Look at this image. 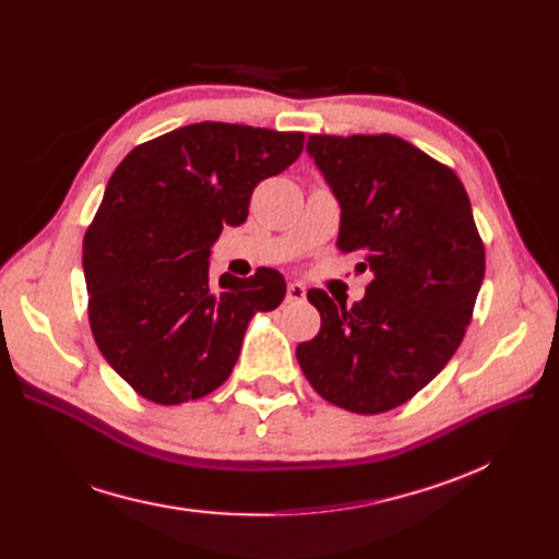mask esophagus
Wrapping results in <instances>:
<instances>
[{"label": "esophagus", "mask_w": 559, "mask_h": 559, "mask_svg": "<svg viewBox=\"0 0 559 559\" xmlns=\"http://www.w3.org/2000/svg\"><path fill=\"white\" fill-rule=\"evenodd\" d=\"M287 304H301L306 299V287L301 283H287Z\"/></svg>", "instance_id": "34e87169"}]
</instances>
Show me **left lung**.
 <instances>
[{
	"mask_svg": "<svg viewBox=\"0 0 559 559\" xmlns=\"http://www.w3.org/2000/svg\"><path fill=\"white\" fill-rule=\"evenodd\" d=\"M306 150L340 201V251L373 276L350 308L308 292L321 329L297 360L333 405L388 413L447 367L472 321L485 278L472 203L451 167L390 133L310 135Z\"/></svg>",
	"mask_w": 559,
	"mask_h": 559,
	"instance_id": "left-lung-1",
	"label": "left lung"
}]
</instances>
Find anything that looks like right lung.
Returning <instances> with one entry per match:
<instances>
[{"label": "right lung", "mask_w": 559, "mask_h": 559, "mask_svg": "<svg viewBox=\"0 0 559 559\" xmlns=\"http://www.w3.org/2000/svg\"><path fill=\"white\" fill-rule=\"evenodd\" d=\"M304 138L199 122L138 144L112 171L83 238L87 319L140 396L179 405L211 394L238 362L251 317L281 306L276 270L213 285L209 258L224 224L247 219L253 188L299 158Z\"/></svg>", "instance_id": "1"}]
</instances>
